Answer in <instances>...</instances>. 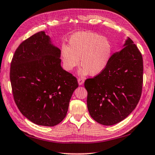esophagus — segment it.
<instances>
[{"label": "esophagus", "instance_id": "1", "mask_svg": "<svg viewBox=\"0 0 155 155\" xmlns=\"http://www.w3.org/2000/svg\"><path fill=\"white\" fill-rule=\"evenodd\" d=\"M78 84H79V85H80V86L83 85L84 83V79H81V78H79L78 80Z\"/></svg>", "mask_w": 155, "mask_h": 155}]
</instances>
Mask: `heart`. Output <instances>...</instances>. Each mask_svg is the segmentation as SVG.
<instances>
[{"instance_id": "b5f03b06", "label": "heart", "mask_w": 155, "mask_h": 155, "mask_svg": "<svg viewBox=\"0 0 155 155\" xmlns=\"http://www.w3.org/2000/svg\"><path fill=\"white\" fill-rule=\"evenodd\" d=\"M111 54L112 46L109 39L91 31L76 32L70 37L69 46L63 45L61 48L63 68L71 71L80 61L82 67L78 74L81 76L100 74L107 68Z\"/></svg>"}]
</instances>
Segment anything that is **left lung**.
Instances as JSON below:
<instances>
[{
	"label": "left lung",
	"instance_id": "left-lung-1",
	"mask_svg": "<svg viewBox=\"0 0 155 155\" xmlns=\"http://www.w3.org/2000/svg\"><path fill=\"white\" fill-rule=\"evenodd\" d=\"M123 47L111 55L103 72L84 83L90 115L104 125H115L126 118L142 94V54L128 37Z\"/></svg>",
	"mask_w": 155,
	"mask_h": 155
}]
</instances>
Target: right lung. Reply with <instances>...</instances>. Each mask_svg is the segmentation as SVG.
Returning a JSON list of instances; mask_svg holds the SVG:
<instances>
[{
	"label": "right lung",
	"instance_id": "1",
	"mask_svg": "<svg viewBox=\"0 0 155 155\" xmlns=\"http://www.w3.org/2000/svg\"><path fill=\"white\" fill-rule=\"evenodd\" d=\"M61 50L42 31L23 41L15 52L10 80L14 100L32 123L54 126L63 120L77 79L61 65Z\"/></svg>",
	"mask_w": 155,
	"mask_h": 155
}]
</instances>
